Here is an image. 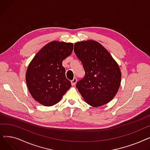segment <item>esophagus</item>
<instances>
[{
    "label": "esophagus",
    "mask_w": 150,
    "mask_h": 150,
    "mask_svg": "<svg viewBox=\"0 0 150 150\" xmlns=\"http://www.w3.org/2000/svg\"><path fill=\"white\" fill-rule=\"evenodd\" d=\"M76 82H77L76 78H74V79L72 81H71V84H72V86H75V84L76 83Z\"/></svg>",
    "instance_id": "1"
}]
</instances>
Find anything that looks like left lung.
Wrapping results in <instances>:
<instances>
[{
	"mask_svg": "<svg viewBox=\"0 0 150 150\" xmlns=\"http://www.w3.org/2000/svg\"><path fill=\"white\" fill-rule=\"evenodd\" d=\"M74 52L85 71L83 79L76 87L88 105L99 107L107 104L115 96L121 84L122 73L111 54L93 40L77 42Z\"/></svg>",
	"mask_w": 150,
	"mask_h": 150,
	"instance_id": "8db88e82",
	"label": "left lung"
}]
</instances>
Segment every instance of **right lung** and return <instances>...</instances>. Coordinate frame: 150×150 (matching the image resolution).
I'll use <instances>...</instances> for the list:
<instances>
[{
	"instance_id": "obj_1",
	"label": "right lung",
	"mask_w": 150,
	"mask_h": 150,
	"mask_svg": "<svg viewBox=\"0 0 150 150\" xmlns=\"http://www.w3.org/2000/svg\"><path fill=\"white\" fill-rule=\"evenodd\" d=\"M73 49V43L53 41L44 45L30 62L26 83L31 96L41 105L57 104L71 87L62 62Z\"/></svg>"
}]
</instances>
